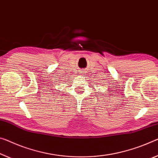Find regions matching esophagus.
<instances>
[{"label":"esophagus","mask_w":158,"mask_h":158,"mask_svg":"<svg viewBox=\"0 0 158 158\" xmlns=\"http://www.w3.org/2000/svg\"><path fill=\"white\" fill-rule=\"evenodd\" d=\"M86 71H85V70H81V71H80L79 72V74H81V75H82V76H84L85 74H86Z\"/></svg>","instance_id":"obj_1"}]
</instances>
